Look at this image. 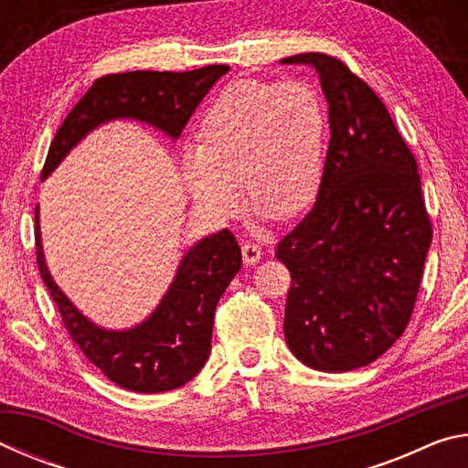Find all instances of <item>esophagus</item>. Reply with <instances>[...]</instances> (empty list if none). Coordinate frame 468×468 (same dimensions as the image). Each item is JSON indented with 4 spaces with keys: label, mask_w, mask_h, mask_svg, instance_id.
Returning <instances> with one entry per match:
<instances>
[{
    "label": "esophagus",
    "mask_w": 468,
    "mask_h": 468,
    "mask_svg": "<svg viewBox=\"0 0 468 468\" xmlns=\"http://www.w3.org/2000/svg\"><path fill=\"white\" fill-rule=\"evenodd\" d=\"M241 253H243V262L250 266L260 262V258H262V250H260V245L251 243V241L241 245Z\"/></svg>",
    "instance_id": "esophagus-1"
}]
</instances>
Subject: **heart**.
Here are the masks:
<instances>
[{"instance_id":"1","label":"heart","mask_w":468,"mask_h":468,"mask_svg":"<svg viewBox=\"0 0 468 468\" xmlns=\"http://www.w3.org/2000/svg\"><path fill=\"white\" fill-rule=\"evenodd\" d=\"M328 113L305 82L235 80L206 107L197 148L184 156V181L197 208L218 220L245 202L258 215L289 220L320 192Z\"/></svg>"}]
</instances>
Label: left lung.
<instances>
[{"mask_svg":"<svg viewBox=\"0 0 468 468\" xmlns=\"http://www.w3.org/2000/svg\"><path fill=\"white\" fill-rule=\"evenodd\" d=\"M328 101L330 144L314 208L276 245L289 268L284 338L318 371L369 366L413 314L431 243L417 161L378 94L343 61L299 53Z\"/></svg>","mask_w":468,"mask_h":468,"instance_id":"1","label":"left lung"}]
</instances>
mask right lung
Segmentation results:
<instances>
[{"label": "right lung", "instance_id": "obj_1", "mask_svg": "<svg viewBox=\"0 0 468 468\" xmlns=\"http://www.w3.org/2000/svg\"><path fill=\"white\" fill-rule=\"evenodd\" d=\"M227 72L229 66H206L192 72L142 69L97 78L55 133L41 177L49 176L86 133L111 120L144 122L177 140L206 92ZM35 225L38 272L63 326L111 382L132 392H167L204 367L217 303L241 268V248L229 229L187 250L167 295L144 322L128 330H105L84 318L51 279L43 256L38 208Z\"/></svg>", "mask_w": 468, "mask_h": 468}]
</instances>
